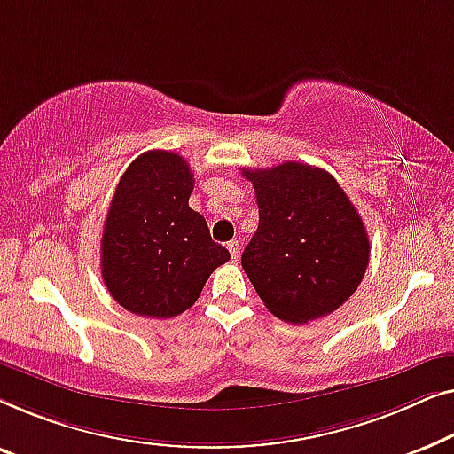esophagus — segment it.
Here are the masks:
<instances>
[{
	"instance_id": "1",
	"label": "esophagus",
	"mask_w": 454,
	"mask_h": 454,
	"mask_svg": "<svg viewBox=\"0 0 454 454\" xmlns=\"http://www.w3.org/2000/svg\"><path fill=\"white\" fill-rule=\"evenodd\" d=\"M228 251H230V257L234 261H239L240 257V242L239 240H230L228 242Z\"/></svg>"
}]
</instances>
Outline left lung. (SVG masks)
<instances>
[{"label": "left lung", "mask_w": 454, "mask_h": 454, "mask_svg": "<svg viewBox=\"0 0 454 454\" xmlns=\"http://www.w3.org/2000/svg\"><path fill=\"white\" fill-rule=\"evenodd\" d=\"M254 187L259 228L242 270L267 310L304 325L340 309L360 286L368 232L346 191L327 170L302 162L242 168Z\"/></svg>", "instance_id": "obj_1"}]
</instances>
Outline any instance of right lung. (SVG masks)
I'll return each mask as SVG.
<instances>
[{
	"mask_svg": "<svg viewBox=\"0 0 454 454\" xmlns=\"http://www.w3.org/2000/svg\"><path fill=\"white\" fill-rule=\"evenodd\" d=\"M193 172L183 156L152 150L123 172L100 240L102 282L125 310L172 318L200 298L230 253L189 207Z\"/></svg>",
	"mask_w": 454,
	"mask_h": 454,
	"instance_id": "obj_1",
	"label": "right lung"
}]
</instances>
